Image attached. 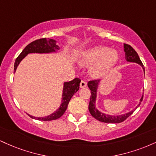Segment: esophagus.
I'll use <instances>...</instances> for the list:
<instances>
[{
	"instance_id": "obj_1",
	"label": "esophagus",
	"mask_w": 156,
	"mask_h": 156,
	"mask_svg": "<svg viewBox=\"0 0 156 156\" xmlns=\"http://www.w3.org/2000/svg\"><path fill=\"white\" fill-rule=\"evenodd\" d=\"M87 81H85V80H81L80 83V88H84V87H87Z\"/></svg>"
}]
</instances>
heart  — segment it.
<instances>
[{
	"label": "heart",
	"mask_w": 156,
	"mask_h": 156,
	"mask_svg": "<svg viewBox=\"0 0 156 156\" xmlns=\"http://www.w3.org/2000/svg\"><path fill=\"white\" fill-rule=\"evenodd\" d=\"M119 58L118 52L105 46H94L85 50L80 54L78 63L81 67H89V75L94 78L105 76L116 65Z\"/></svg>",
	"instance_id": "obj_1"
}]
</instances>
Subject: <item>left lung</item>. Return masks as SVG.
Here are the masks:
<instances>
[{
  "mask_svg": "<svg viewBox=\"0 0 156 156\" xmlns=\"http://www.w3.org/2000/svg\"><path fill=\"white\" fill-rule=\"evenodd\" d=\"M123 46H124V51L125 53V59H126L127 62L139 64L143 68V69L144 71V65H143L142 62H141L139 55H138V53L136 52L135 50L131 46L129 45V44H124ZM100 82H101L100 80H91V81H89L88 84H87L89 89L91 90V97L89 104V111L90 112L91 115L93 117L95 118L96 119H98V120L106 123L122 122L125 120L129 116L131 115L134 111H135V109L137 108L140 105L141 103H139V104L137 105V106L136 107L135 109H133L132 111H130V112L128 113H125V114H120V115H111V114H104L103 112L98 110V108L96 107V100L97 95H98L97 93H98V87H99ZM142 99L143 94L140 99V102L142 101Z\"/></svg>",
  "mask_w": 156,
  "mask_h": 156,
  "instance_id": "8db88e82",
  "label": "left lung"
}]
</instances>
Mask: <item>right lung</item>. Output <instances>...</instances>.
Segmentation results:
<instances>
[{
	"label": "right lung",
	"instance_id": "right-lung-1",
	"mask_svg": "<svg viewBox=\"0 0 156 156\" xmlns=\"http://www.w3.org/2000/svg\"><path fill=\"white\" fill-rule=\"evenodd\" d=\"M59 46L57 45L56 41L55 39L44 38L34 41V42L28 44L23 49V51L21 52L19 56L16 58L15 66H14V73L16 72V69H17L21 61L29 53H41L42 54V53H57L58 51H59ZM80 83V80L77 78L71 80V81L64 82L63 90H62V103H61L58 108L53 113H52L51 114L42 117H34V116L30 115V114H28V115L30 117H31L32 119H37V120L51 121L58 119L65 112L66 109L67 108L68 103H69V101L72 98L73 94L78 92V89H79Z\"/></svg>",
	"mask_w": 156,
	"mask_h": 156
}]
</instances>
